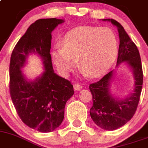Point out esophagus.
Segmentation results:
<instances>
[{
	"label": "esophagus",
	"mask_w": 148,
	"mask_h": 148,
	"mask_svg": "<svg viewBox=\"0 0 148 148\" xmlns=\"http://www.w3.org/2000/svg\"><path fill=\"white\" fill-rule=\"evenodd\" d=\"M74 88L75 91H79V90H81L83 88V86L81 84H79V83H75L74 85Z\"/></svg>",
	"instance_id": "obj_1"
}]
</instances>
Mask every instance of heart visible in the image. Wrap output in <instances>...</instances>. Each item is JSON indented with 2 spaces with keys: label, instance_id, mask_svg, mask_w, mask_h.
Segmentation results:
<instances>
[{
  "label": "heart",
  "instance_id": "1",
  "mask_svg": "<svg viewBox=\"0 0 148 148\" xmlns=\"http://www.w3.org/2000/svg\"><path fill=\"white\" fill-rule=\"evenodd\" d=\"M118 53V39L109 27L83 26L71 29L64 36L61 47L53 52L56 69L68 74L78 58L79 65L91 77L110 69Z\"/></svg>",
  "mask_w": 148,
  "mask_h": 148
}]
</instances>
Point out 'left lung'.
<instances>
[{"label":"left lung","instance_id":"1","mask_svg":"<svg viewBox=\"0 0 148 148\" xmlns=\"http://www.w3.org/2000/svg\"><path fill=\"white\" fill-rule=\"evenodd\" d=\"M117 27L120 45L116 67L125 62L132 70L134 77V88L125 98L119 99L110 92V85L114 71H112L99 81L89 85L93 106L90 115L94 122L106 130H115L127 123L136 111L143 83V71L139 52L126 33L121 24L114 19H103Z\"/></svg>","mask_w":148,"mask_h":148}]
</instances>
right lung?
Wrapping results in <instances>:
<instances>
[{"label":"right lung","mask_w":148,"mask_h":148,"mask_svg":"<svg viewBox=\"0 0 148 148\" xmlns=\"http://www.w3.org/2000/svg\"><path fill=\"white\" fill-rule=\"evenodd\" d=\"M62 19L36 21L19 39L10 64V92L18 115L29 127L42 133L52 132L62 124L65 103L74 95L70 81L54 73L51 56V32ZM36 53L43 62L45 71L34 81L26 79L21 68L29 54Z\"/></svg>","instance_id":"1"}]
</instances>
